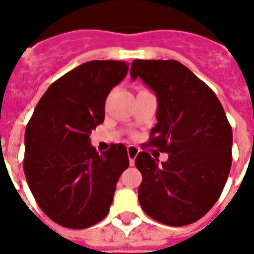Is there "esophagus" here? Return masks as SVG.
Wrapping results in <instances>:
<instances>
[{"label": "esophagus", "mask_w": 254, "mask_h": 254, "mask_svg": "<svg viewBox=\"0 0 254 254\" xmlns=\"http://www.w3.org/2000/svg\"><path fill=\"white\" fill-rule=\"evenodd\" d=\"M139 153V148L135 146H127V156H129V161H130V165H134V160L137 157V155Z\"/></svg>", "instance_id": "esophagus-1"}]
</instances>
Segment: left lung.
<instances>
[{
  "mask_svg": "<svg viewBox=\"0 0 254 254\" xmlns=\"http://www.w3.org/2000/svg\"><path fill=\"white\" fill-rule=\"evenodd\" d=\"M130 76L156 94L157 124L148 144L169 156L161 164L147 152L135 157L140 206L164 225L196 222L216 204L231 168L232 130L222 104L177 61L135 59Z\"/></svg>",
  "mask_w": 254,
  "mask_h": 254,
  "instance_id": "8db88e82",
  "label": "left lung"
}]
</instances>
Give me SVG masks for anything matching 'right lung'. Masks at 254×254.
<instances>
[{
	"label": "right lung",
	"instance_id": "right-lung-1",
	"mask_svg": "<svg viewBox=\"0 0 254 254\" xmlns=\"http://www.w3.org/2000/svg\"><path fill=\"white\" fill-rule=\"evenodd\" d=\"M127 73L119 61H91L49 86L25 127L24 174L42 212L68 229H86L107 216L116 183L129 167L127 147L101 155L91 130L104 120L107 95Z\"/></svg>",
	"mask_w": 254,
	"mask_h": 254
}]
</instances>
